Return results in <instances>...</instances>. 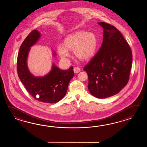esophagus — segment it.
Here are the masks:
<instances>
[{
  "mask_svg": "<svg viewBox=\"0 0 147 147\" xmlns=\"http://www.w3.org/2000/svg\"><path fill=\"white\" fill-rule=\"evenodd\" d=\"M74 71L75 73L77 74V73L80 72L81 71V69H80V68L78 67H76L74 68Z\"/></svg>",
  "mask_w": 147,
  "mask_h": 147,
  "instance_id": "esophagus-1",
  "label": "esophagus"
}]
</instances>
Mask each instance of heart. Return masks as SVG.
Returning <instances> with one entry per match:
<instances>
[{"label":"heart","instance_id":"b5f03b06","mask_svg":"<svg viewBox=\"0 0 147 147\" xmlns=\"http://www.w3.org/2000/svg\"><path fill=\"white\" fill-rule=\"evenodd\" d=\"M98 46L95 34L85 31H78L69 34L64 40V44H59L57 50L63 59L70 57V51H74L76 56L81 60H87L94 56Z\"/></svg>","mask_w":147,"mask_h":147}]
</instances>
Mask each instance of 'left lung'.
<instances>
[{
  "instance_id": "8db88e82",
  "label": "left lung",
  "mask_w": 147,
  "mask_h": 147,
  "mask_svg": "<svg viewBox=\"0 0 147 147\" xmlns=\"http://www.w3.org/2000/svg\"><path fill=\"white\" fill-rule=\"evenodd\" d=\"M98 24L103 29V42L84 70L87 72L90 94L103 99L118 94L127 84L132 55L128 42L115 27L106 22Z\"/></svg>"
}]
</instances>
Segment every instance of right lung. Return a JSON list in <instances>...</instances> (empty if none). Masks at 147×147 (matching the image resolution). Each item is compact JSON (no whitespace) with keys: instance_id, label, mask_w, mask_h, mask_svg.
I'll use <instances>...</instances> for the list:
<instances>
[{"instance_id":"right-lung-1","label":"right lung","mask_w":147,"mask_h":147,"mask_svg":"<svg viewBox=\"0 0 147 147\" xmlns=\"http://www.w3.org/2000/svg\"><path fill=\"white\" fill-rule=\"evenodd\" d=\"M40 37V32L34 30L23 41L17 57V73L26 89L35 99L46 103H56L66 95L69 82L74 76L73 67L63 70L53 64L51 70L45 76L36 77L32 75L27 60L30 48Z\"/></svg>"}]
</instances>
